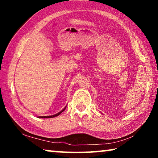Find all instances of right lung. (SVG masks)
<instances>
[{"mask_svg": "<svg viewBox=\"0 0 158 158\" xmlns=\"http://www.w3.org/2000/svg\"><path fill=\"white\" fill-rule=\"evenodd\" d=\"M66 106H65V107H64V109H62V110H61L60 111H59L58 112V113H57V114H53V115H52V116H38V118H54V117H56V116H59V115L62 113V112L63 111H65V108H66Z\"/></svg>", "mask_w": 158, "mask_h": 158, "instance_id": "right-lung-1", "label": "right lung"}]
</instances>
